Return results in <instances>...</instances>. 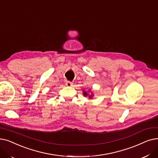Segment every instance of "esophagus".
Segmentation results:
<instances>
[{"label":"esophagus","mask_w":158,"mask_h":158,"mask_svg":"<svg viewBox=\"0 0 158 158\" xmlns=\"http://www.w3.org/2000/svg\"><path fill=\"white\" fill-rule=\"evenodd\" d=\"M73 83L72 82H71V81H67L66 82H65V85L67 86V87H72L73 86Z\"/></svg>","instance_id":"esophagus-1"}]
</instances>
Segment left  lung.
<instances>
[{"instance_id": "1", "label": "left lung", "mask_w": 158, "mask_h": 158, "mask_svg": "<svg viewBox=\"0 0 158 158\" xmlns=\"http://www.w3.org/2000/svg\"><path fill=\"white\" fill-rule=\"evenodd\" d=\"M83 94H84L85 96H88V95H89V94H88L86 91H84V92H83ZM93 96H94V95H93V93H92L91 95H89V98L90 99H91L93 97Z\"/></svg>"}]
</instances>
